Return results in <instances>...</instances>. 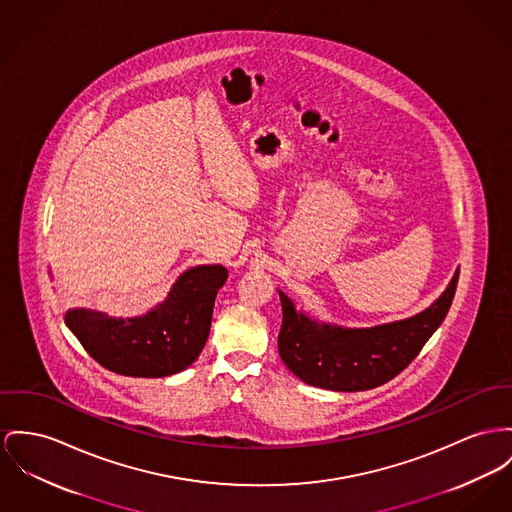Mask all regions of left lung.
Wrapping results in <instances>:
<instances>
[{
  "instance_id": "obj_1",
  "label": "left lung",
  "mask_w": 512,
  "mask_h": 512,
  "mask_svg": "<svg viewBox=\"0 0 512 512\" xmlns=\"http://www.w3.org/2000/svg\"><path fill=\"white\" fill-rule=\"evenodd\" d=\"M458 275L454 273L437 303L413 318L375 328L345 330L316 324L279 291L283 322L277 347L283 363L303 382L338 392L371 390L400 375L441 326L452 305Z\"/></svg>"
}]
</instances>
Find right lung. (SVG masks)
Wrapping results in <instances>:
<instances>
[{"label":"right lung","instance_id":"1","mask_svg":"<svg viewBox=\"0 0 512 512\" xmlns=\"http://www.w3.org/2000/svg\"><path fill=\"white\" fill-rule=\"evenodd\" d=\"M225 279L223 266H198L182 273L167 301L145 316L124 320L81 308L69 310L66 324L87 353L116 375H174L202 353Z\"/></svg>","mask_w":512,"mask_h":512}]
</instances>
